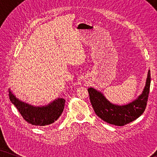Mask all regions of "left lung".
Here are the masks:
<instances>
[{
	"label": "left lung",
	"mask_w": 157,
	"mask_h": 157,
	"mask_svg": "<svg viewBox=\"0 0 157 157\" xmlns=\"http://www.w3.org/2000/svg\"><path fill=\"white\" fill-rule=\"evenodd\" d=\"M150 83L151 74L149 71L142 94L136 100L125 106H117L111 104L101 93L93 88H89L88 91L96 114L105 122L121 126L136 120L145 111L149 97Z\"/></svg>",
	"instance_id": "1"
}]
</instances>
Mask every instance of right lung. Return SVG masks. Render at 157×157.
<instances>
[{"label":"right lung","mask_w":157,"mask_h":157,"mask_svg":"<svg viewBox=\"0 0 157 157\" xmlns=\"http://www.w3.org/2000/svg\"><path fill=\"white\" fill-rule=\"evenodd\" d=\"M9 98L25 121L37 126H47L56 121L63 112L65 104V100L58 98L48 106L34 107L19 101L10 90Z\"/></svg>","instance_id":"obj_1"}]
</instances>
